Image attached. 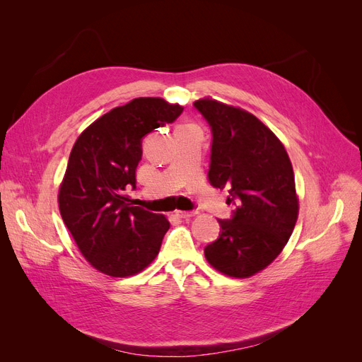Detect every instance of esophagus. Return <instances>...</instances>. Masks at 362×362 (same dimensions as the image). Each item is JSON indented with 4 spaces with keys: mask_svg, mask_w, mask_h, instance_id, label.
Returning a JSON list of instances; mask_svg holds the SVG:
<instances>
[{
    "mask_svg": "<svg viewBox=\"0 0 362 362\" xmlns=\"http://www.w3.org/2000/svg\"><path fill=\"white\" fill-rule=\"evenodd\" d=\"M196 214H198V211H177V216L181 218H190Z\"/></svg>",
    "mask_w": 362,
    "mask_h": 362,
    "instance_id": "obj_1",
    "label": "esophagus"
}]
</instances>
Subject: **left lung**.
Instances as JSON below:
<instances>
[{"label":"left lung","mask_w":362,"mask_h":362,"mask_svg":"<svg viewBox=\"0 0 362 362\" xmlns=\"http://www.w3.org/2000/svg\"><path fill=\"white\" fill-rule=\"evenodd\" d=\"M211 127L208 180L228 189L233 218L204 249L206 261L226 276L243 279L264 270L286 247L299 216L294 173L282 141L252 113L213 98L194 101Z\"/></svg>","instance_id":"8db88e82"}]
</instances>
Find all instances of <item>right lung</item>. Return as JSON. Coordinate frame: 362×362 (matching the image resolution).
<instances>
[{
	"label": "right lung",
	"instance_id": "add662e5",
	"mask_svg": "<svg viewBox=\"0 0 362 362\" xmlns=\"http://www.w3.org/2000/svg\"><path fill=\"white\" fill-rule=\"evenodd\" d=\"M184 110L163 98H136L87 127L71 151L59 189L64 225L98 272L127 278L145 270L160 252L168 217L134 206L141 139Z\"/></svg>",
	"mask_w": 362,
	"mask_h": 362
}]
</instances>
